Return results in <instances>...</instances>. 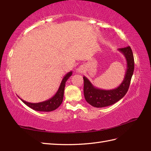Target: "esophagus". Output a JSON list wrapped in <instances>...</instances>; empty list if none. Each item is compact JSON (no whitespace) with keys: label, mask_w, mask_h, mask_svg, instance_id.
<instances>
[{"label":"esophagus","mask_w":151,"mask_h":151,"mask_svg":"<svg viewBox=\"0 0 151 151\" xmlns=\"http://www.w3.org/2000/svg\"><path fill=\"white\" fill-rule=\"evenodd\" d=\"M84 68L83 67H79L78 68L76 69V72H77L78 73H82L84 72Z\"/></svg>","instance_id":"esophagus-1"}]
</instances>
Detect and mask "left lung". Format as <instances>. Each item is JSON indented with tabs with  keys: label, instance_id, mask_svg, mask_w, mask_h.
I'll list each match as a JSON object with an SVG mask.
<instances>
[{
	"label": "left lung",
	"instance_id": "8db88e82",
	"mask_svg": "<svg viewBox=\"0 0 151 151\" xmlns=\"http://www.w3.org/2000/svg\"><path fill=\"white\" fill-rule=\"evenodd\" d=\"M119 51L123 54L127 60V70L123 81L117 88L104 90L93 86L91 82L84 76V95L86 101L96 108L108 106L123 98L129 89L134 69V59L130 46L121 48Z\"/></svg>",
	"mask_w": 151,
	"mask_h": 151
}]
</instances>
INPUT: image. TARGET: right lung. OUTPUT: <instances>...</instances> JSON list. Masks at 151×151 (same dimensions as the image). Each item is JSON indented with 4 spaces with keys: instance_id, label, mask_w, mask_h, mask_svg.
Wrapping results in <instances>:
<instances>
[{
    "instance_id": "add662e5",
    "label": "right lung",
    "mask_w": 151,
    "mask_h": 151,
    "mask_svg": "<svg viewBox=\"0 0 151 151\" xmlns=\"http://www.w3.org/2000/svg\"><path fill=\"white\" fill-rule=\"evenodd\" d=\"M72 71H70L66 74L65 76L62 79V82H61L60 86L58 88V90L57 91L56 93L52 98L49 99V100L38 102V103H31V102H28L22 100L21 99H20L25 104L27 105L28 107L31 108L34 110L40 111H51L56 110V108L60 106L63 101L65 82L69 79L70 76L72 75Z\"/></svg>"
}]
</instances>
